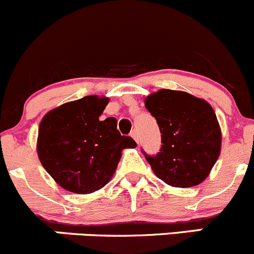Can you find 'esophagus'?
Segmentation results:
<instances>
[{
    "label": "esophagus",
    "mask_w": 254,
    "mask_h": 254,
    "mask_svg": "<svg viewBox=\"0 0 254 254\" xmlns=\"http://www.w3.org/2000/svg\"><path fill=\"white\" fill-rule=\"evenodd\" d=\"M130 136H131L132 139L135 140V141L139 142V136H137V131H135V130H134V131H131V134H130Z\"/></svg>",
    "instance_id": "1"
}]
</instances>
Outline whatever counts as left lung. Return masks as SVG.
Instances as JSON below:
<instances>
[{"mask_svg": "<svg viewBox=\"0 0 254 254\" xmlns=\"http://www.w3.org/2000/svg\"><path fill=\"white\" fill-rule=\"evenodd\" d=\"M156 119L161 149L145 159L160 180L174 187H192L210 174L221 152V129L206 100L180 90L161 89L145 99Z\"/></svg>", "mask_w": 254, "mask_h": 254, "instance_id": "left-lung-1", "label": "left lung"}]
</instances>
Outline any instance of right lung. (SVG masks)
<instances>
[{
  "label": "right lung",
  "instance_id": "right-lung-1",
  "mask_svg": "<svg viewBox=\"0 0 254 254\" xmlns=\"http://www.w3.org/2000/svg\"><path fill=\"white\" fill-rule=\"evenodd\" d=\"M108 103V98L88 95L51 110L39 124V161L67 191L92 193L104 187L123 150L136 146L120 134L115 118L99 119Z\"/></svg>",
  "mask_w": 254,
  "mask_h": 254
}]
</instances>
